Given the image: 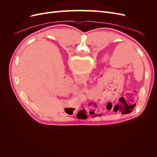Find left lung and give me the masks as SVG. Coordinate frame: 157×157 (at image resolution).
Here are the masks:
<instances>
[{
    "instance_id": "obj_1",
    "label": "left lung",
    "mask_w": 157,
    "mask_h": 157,
    "mask_svg": "<svg viewBox=\"0 0 157 157\" xmlns=\"http://www.w3.org/2000/svg\"><path fill=\"white\" fill-rule=\"evenodd\" d=\"M136 104H134L132 105H126L121 102L115 106L113 109V111L115 112L120 111L122 113V114H128L132 111L133 109L134 108Z\"/></svg>"
}]
</instances>
